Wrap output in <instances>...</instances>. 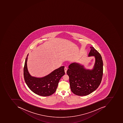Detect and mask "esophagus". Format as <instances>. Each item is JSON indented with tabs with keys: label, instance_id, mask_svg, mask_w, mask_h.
Instances as JSON below:
<instances>
[{
	"label": "esophagus",
	"instance_id": "34e87169",
	"mask_svg": "<svg viewBox=\"0 0 123 123\" xmlns=\"http://www.w3.org/2000/svg\"><path fill=\"white\" fill-rule=\"evenodd\" d=\"M67 67H65L64 68V70H65V73L66 74L67 72Z\"/></svg>",
	"mask_w": 123,
	"mask_h": 123
}]
</instances>
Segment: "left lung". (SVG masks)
Wrapping results in <instances>:
<instances>
[{
    "instance_id": "1",
    "label": "left lung",
    "mask_w": 123,
    "mask_h": 123,
    "mask_svg": "<svg viewBox=\"0 0 123 123\" xmlns=\"http://www.w3.org/2000/svg\"><path fill=\"white\" fill-rule=\"evenodd\" d=\"M89 56H94L95 64L92 70L73 63L68 66L67 74L69 77L71 91L79 96L88 95L95 91L101 83L103 74V62L100 54L93 47H91Z\"/></svg>"
}]
</instances>
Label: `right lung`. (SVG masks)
I'll list each match as a JSON object with an SVG mask.
<instances>
[{"instance_id":"1","label":"right lung","mask_w":123,"mask_h":123,"mask_svg":"<svg viewBox=\"0 0 123 123\" xmlns=\"http://www.w3.org/2000/svg\"><path fill=\"white\" fill-rule=\"evenodd\" d=\"M28 54L25 59L23 75L25 83L30 89L34 93L40 96H49L56 92L59 82L64 75V66L61 67L55 70L49 75L41 78L31 76L27 67Z\"/></svg>"}]
</instances>
